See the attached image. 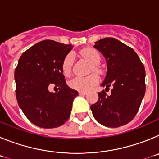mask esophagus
Segmentation results:
<instances>
[{
    "label": "esophagus",
    "instance_id": "obj_1",
    "mask_svg": "<svg viewBox=\"0 0 159 159\" xmlns=\"http://www.w3.org/2000/svg\"><path fill=\"white\" fill-rule=\"evenodd\" d=\"M79 95H88V93H87V92H79Z\"/></svg>",
    "mask_w": 159,
    "mask_h": 159
}]
</instances>
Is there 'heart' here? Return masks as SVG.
<instances>
[{"label": "heart", "instance_id": "heart-1", "mask_svg": "<svg viewBox=\"0 0 159 159\" xmlns=\"http://www.w3.org/2000/svg\"><path fill=\"white\" fill-rule=\"evenodd\" d=\"M80 53L84 58L88 60L93 65H97L100 62V55L99 52L96 51L95 49L85 48L82 50ZM73 61H74V56L72 53H68L63 60L61 69L62 72L65 75H69L71 72ZM98 83H99V78L95 75H91L86 77L75 76L69 81V86L71 88L79 92H87L92 90L95 85L98 84Z\"/></svg>", "mask_w": 159, "mask_h": 159}]
</instances>
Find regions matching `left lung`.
I'll return each mask as SVG.
<instances>
[{"label": "left lung", "mask_w": 159, "mask_h": 159, "mask_svg": "<svg viewBox=\"0 0 159 159\" xmlns=\"http://www.w3.org/2000/svg\"><path fill=\"white\" fill-rule=\"evenodd\" d=\"M107 61V75L101 84L112 88L107 96L104 90L91 106L94 118L108 127H119L134 119L146 92L145 68L134 49L115 38H104L95 43Z\"/></svg>", "instance_id": "left-lung-1"}]
</instances>
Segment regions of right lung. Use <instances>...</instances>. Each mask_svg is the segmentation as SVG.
<instances>
[{"label":"right lung","instance_id":"right-lung-1","mask_svg":"<svg viewBox=\"0 0 159 159\" xmlns=\"http://www.w3.org/2000/svg\"><path fill=\"white\" fill-rule=\"evenodd\" d=\"M72 48L71 44L45 40L32 46L18 60L15 69L18 105L37 127H60L69 118L78 92L66 84L61 65ZM51 86L60 91L50 93Z\"/></svg>","mask_w":159,"mask_h":159}]
</instances>
